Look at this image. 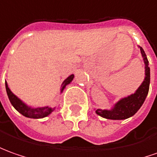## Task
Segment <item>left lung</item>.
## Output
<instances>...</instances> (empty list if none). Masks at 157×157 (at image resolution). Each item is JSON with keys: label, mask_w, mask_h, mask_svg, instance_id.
I'll use <instances>...</instances> for the list:
<instances>
[{"label": "left lung", "mask_w": 157, "mask_h": 157, "mask_svg": "<svg viewBox=\"0 0 157 157\" xmlns=\"http://www.w3.org/2000/svg\"><path fill=\"white\" fill-rule=\"evenodd\" d=\"M140 51L145 63V78L141 86L137 88L135 94L118 101L111 110L97 109V114L107 119H125L135 114L144 104L150 88V72L145 52L142 47H140Z\"/></svg>", "instance_id": "left-lung-1"}]
</instances>
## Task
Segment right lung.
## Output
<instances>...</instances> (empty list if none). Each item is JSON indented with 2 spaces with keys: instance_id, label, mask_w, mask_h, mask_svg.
Masks as SVG:
<instances>
[{
  "instance_id": "right-lung-1",
  "label": "right lung",
  "mask_w": 157,
  "mask_h": 157,
  "mask_svg": "<svg viewBox=\"0 0 157 157\" xmlns=\"http://www.w3.org/2000/svg\"><path fill=\"white\" fill-rule=\"evenodd\" d=\"M73 78H74V75H71L68 78L65 79L64 82L62 84V88H61L62 92L64 89V87H66V85H68V84H70ZM5 84H6V90H7V96H8V99L11 102V104L23 116L27 117V118H31V119H42V118H44L49 114H51L55 109V107L52 108V107H49V106L38 107V108L30 107L28 105H25L24 102H22L18 97L14 95L11 92V90L9 89V87L7 86V82H5Z\"/></svg>"
}]
</instances>
